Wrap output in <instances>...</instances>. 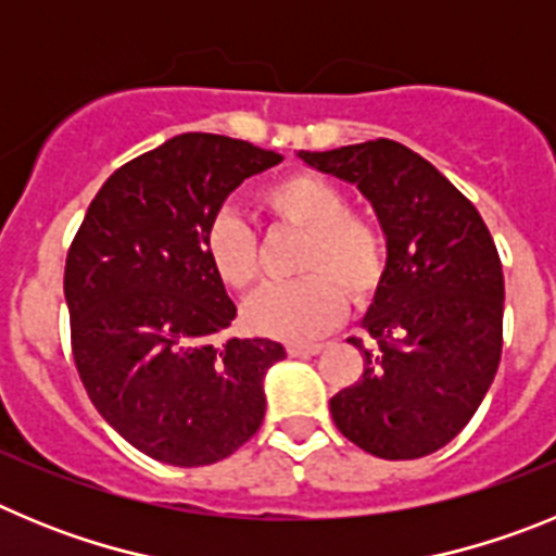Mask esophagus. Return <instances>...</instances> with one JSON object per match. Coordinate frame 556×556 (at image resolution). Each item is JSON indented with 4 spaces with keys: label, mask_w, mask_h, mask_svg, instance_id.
<instances>
[{
    "label": "esophagus",
    "mask_w": 556,
    "mask_h": 556,
    "mask_svg": "<svg viewBox=\"0 0 556 556\" xmlns=\"http://www.w3.org/2000/svg\"><path fill=\"white\" fill-rule=\"evenodd\" d=\"M287 351L289 356H317L323 351V345H317V342H292Z\"/></svg>",
    "instance_id": "obj_1"
}]
</instances>
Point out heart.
<instances>
[{
    "label": "heart",
    "instance_id": "heart-1",
    "mask_svg": "<svg viewBox=\"0 0 556 556\" xmlns=\"http://www.w3.org/2000/svg\"><path fill=\"white\" fill-rule=\"evenodd\" d=\"M264 203L281 223L306 233L301 281L267 287L244 308L250 331L275 339L320 337L342 317L345 298L367 301L384 278V236L370 219L348 211L345 194L328 180L294 172L264 191ZM211 269L230 289H250L258 278L255 239L233 211L211 217L203 233Z\"/></svg>",
    "mask_w": 556,
    "mask_h": 556
}]
</instances>
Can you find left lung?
I'll use <instances>...</instances> for the list:
<instances>
[{"instance_id": "1", "label": "left lung", "mask_w": 556, "mask_h": 556, "mask_svg": "<svg viewBox=\"0 0 556 556\" xmlns=\"http://www.w3.org/2000/svg\"><path fill=\"white\" fill-rule=\"evenodd\" d=\"M298 159L356 186L387 242L362 320L376 348H365L356 384L331 397L333 424L381 459L434 454L468 426L498 370L504 273L493 236L445 175L397 141Z\"/></svg>"}]
</instances>
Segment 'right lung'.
<instances>
[{"instance_id": "obj_1", "label": "right lung", "mask_w": 556, "mask_h": 556, "mask_svg": "<svg viewBox=\"0 0 556 556\" xmlns=\"http://www.w3.org/2000/svg\"><path fill=\"white\" fill-rule=\"evenodd\" d=\"M281 161L228 136H175L113 172L68 248L63 294L83 387L152 459L214 465L262 426L264 376L287 351L219 339L236 306L203 233L230 191Z\"/></svg>"}]
</instances>
